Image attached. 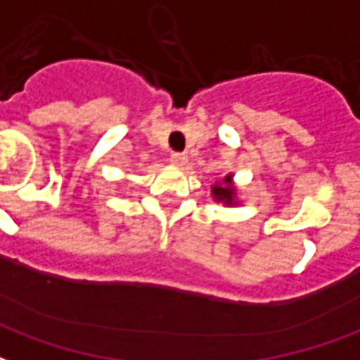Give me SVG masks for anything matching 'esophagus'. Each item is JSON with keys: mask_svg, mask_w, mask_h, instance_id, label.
<instances>
[{"mask_svg": "<svg viewBox=\"0 0 360 360\" xmlns=\"http://www.w3.org/2000/svg\"><path fill=\"white\" fill-rule=\"evenodd\" d=\"M172 162L175 165H179V167H183V165H187L188 158H187V154H183V152H173V154H172Z\"/></svg>", "mask_w": 360, "mask_h": 360, "instance_id": "34e87169", "label": "esophagus"}]
</instances>
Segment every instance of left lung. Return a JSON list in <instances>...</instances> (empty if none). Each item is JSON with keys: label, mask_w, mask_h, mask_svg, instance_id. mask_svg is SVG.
I'll use <instances>...</instances> for the list:
<instances>
[{"label": "left lung", "mask_w": 360, "mask_h": 360, "mask_svg": "<svg viewBox=\"0 0 360 360\" xmlns=\"http://www.w3.org/2000/svg\"><path fill=\"white\" fill-rule=\"evenodd\" d=\"M231 177H233V175H226L221 183H216V185L212 187V195H214V198H216L218 202L227 204V206L237 204V200H235V187Z\"/></svg>", "instance_id": "obj_1"}]
</instances>
